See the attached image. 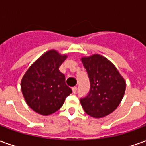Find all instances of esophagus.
I'll list each match as a JSON object with an SVG mask.
<instances>
[{
	"label": "esophagus",
	"instance_id": "34e87169",
	"mask_svg": "<svg viewBox=\"0 0 146 146\" xmlns=\"http://www.w3.org/2000/svg\"><path fill=\"white\" fill-rule=\"evenodd\" d=\"M72 89H73V93H74V94H76V92H77V88H76V87H73Z\"/></svg>",
	"mask_w": 146,
	"mask_h": 146
}]
</instances>
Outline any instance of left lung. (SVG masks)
I'll return each mask as SVG.
<instances>
[{
  "instance_id": "8db88e82",
  "label": "left lung",
  "mask_w": 146,
  "mask_h": 146,
  "mask_svg": "<svg viewBox=\"0 0 146 146\" xmlns=\"http://www.w3.org/2000/svg\"><path fill=\"white\" fill-rule=\"evenodd\" d=\"M81 60L88 75L90 90L80 102L89 116L104 117L120 103L125 92V80L114 65L102 55L94 54Z\"/></svg>"
}]
</instances>
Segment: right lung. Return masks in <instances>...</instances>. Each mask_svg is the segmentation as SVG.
<instances>
[{
  "label": "right lung",
  "mask_w": 146,
  "mask_h": 146,
  "mask_svg": "<svg viewBox=\"0 0 146 146\" xmlns=\"http://www.w3.org/2000/svg\"><path fill=\"white\" fill-rule=\"evenodd\" d=\"M66 58V55L56 51H48L23 77V95L28 106L36 113L44 116L55 113L72 93V89L66 84L65 75L58 70Z\"/></svg>",
  "instance_id": "add662e5"
}]
</instances>
